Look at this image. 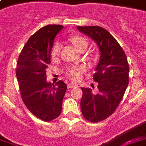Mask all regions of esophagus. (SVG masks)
<instances>
[{"label": "esophagus", "mask_w": 146, "mask_h": 146, "mask_svg": "<svg viewBox=\"0 0 146 146\" xmlns=\"http://www.w3.org/2000/svg\"><path fill=\"white\" fill-rule=\"evenodd\" d=\"M68 89H72V88H75V87H77V85L71 82V83H69L68 85Z\"/></svg>", "instance_id": "obj_1"}]
</instances>
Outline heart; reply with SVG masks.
Here are the masks:
<instances>
[{
  "label": "heart",
  "instance_id": "heart-1",
  "mask_svg": "<svg viewBox=\"0 0 146 146\" xmlns=\"http://www.w3.org/2000/svg\"><path fill=\"white\" fill-rule=\"evenodd\" d=\"M68 39L69 41L72 42V44L77 48V50H78L79 51L83 50V49H86L87 46H88V40L85 37L79 36V35L71 36ZM60 50V42H57V41L54 42L50 49V57L52 59H56L59 56ZM86 71V66L79 64V65H73L69 67L68 68H67V70H66L65 73L72 80L77 81L80 79L82 74Z\"/></svg>",
  "mask_w": 146,
  "mask_h": 146
}]
</instances>
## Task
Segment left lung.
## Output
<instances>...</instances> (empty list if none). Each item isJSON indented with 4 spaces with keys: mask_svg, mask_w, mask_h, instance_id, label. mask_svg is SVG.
I'll return each mask as SVG.
<instances>
[{
    "mask_svg": "<svg viewBox=\"0 0 146 146\" xmlns=\"http://www.w3.org/2000/svg\"><path fill=\"white\" fill-rule=\"evenodd\" d=\"M81 33L91 37L99 46L100 57L93 80L98 91L81 88V110L89 122H100L112 114L124 96L129 82V65L126 54L109 32L100 26H78Z\"/></svg>",
    "mask_w": 146,
    "mask_h": 146,
    "instance_id": "1",
    "label": "left lung"
}]
</instances>
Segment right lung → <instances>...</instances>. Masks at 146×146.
Returning <instances> with one entry per match:
<instances>
[{
    "mask_svg": "<svg viewBox=\"0 0 146 146\" xmlns=\"http://www.w3.org/2000/svg\"><path fill=\"white\" fill-rule=\"evenodd\" d=\"M63 25H46L31 36L19 55L16 76L24 104L40 120L51 121L60 115L67 90L60 80L46 82V69L50 64V49Z\"/></svg>",
    "mask_w": 146,
    "mask_h": 146,
    "instance_id": "1",
    "label": "right lung"
}]
</instances>
